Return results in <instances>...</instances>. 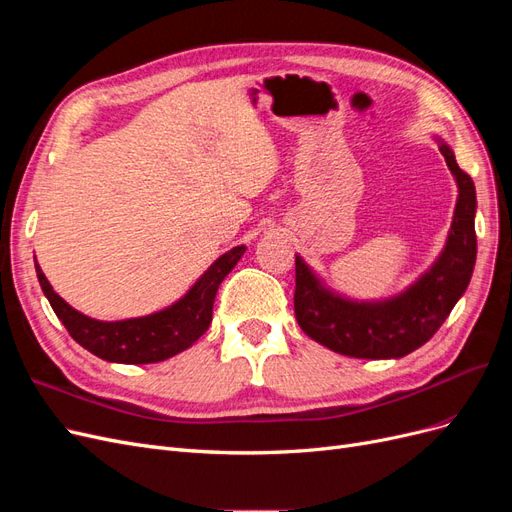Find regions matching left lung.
Listing matches in <instances>:
<instances>
[{"instance_id":"left-lung-1","label":"left lung","mask_w":512,"mask_h":512,"mask_svg":"<svg viewBox=\"0 0 512 512\" xmlns=\"http://www.w3.org/2000/svg\"><path fill=\"white\" fill-rule=\"evenodd\" d=\"M457 181V205L436 262L395 297L354 301L335 292L297 254L294 316L314 342L354 359H401L433 337L466 292L476 262V190L453 149L436 136Z\"/></svg>"}]
</instances>
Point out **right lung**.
<instances>
[{
    "mask_svg": "<svg viewBox=\"0 0 512 512\" xmlns=\"http://www.w3.org/2000/svg\"><path fill=\"white\" fill-rule=\"evenodd\" d=\"M243 254L245 245L232 247L198 277L179 301L160 309V312L113 322L89 318L68 305L46 280L36 258L34 262L44 297L49 299L53 312L64 322L76 344H81L85 350L108 363L145 365L166 361L198 342V337L211 324L213 301L220 284L235 269Z\"/></svg>",
    "mask_w": 512,
    "mask_h": 512,
    "instance_id": "obj_1",
    "label": "right lung"
}]
</instances>
